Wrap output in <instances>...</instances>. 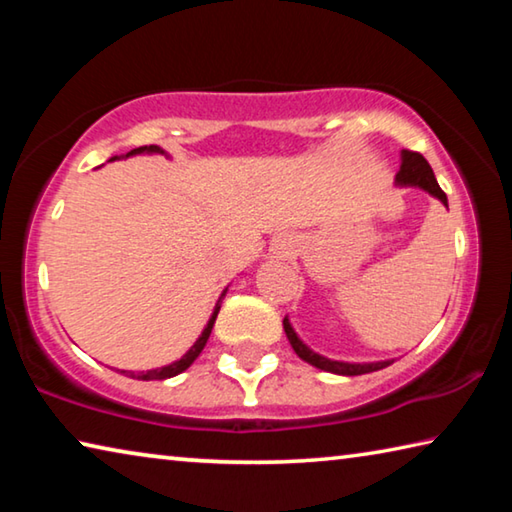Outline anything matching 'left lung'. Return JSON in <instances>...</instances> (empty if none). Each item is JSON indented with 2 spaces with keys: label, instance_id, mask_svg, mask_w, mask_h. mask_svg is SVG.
Masks as SVG:
<instances>
[{
  "label": "left lung",
  "instance_id": "left-lung-1",
  "mask_svg": "<svg viewBox=\"0 0 512 512\" xmlns=\"http://www.w3.org/2000/svg\"><path fill=\"white\" fill-rule=\"evenodd\" d=\"M395 185L397 187H418L424 189V192H429L433 198H438L440 203L447 207V196L443 189H440L436 176H433V169L429 167V162L422 158L420 153L415 151H402V164H400V171H397L395 176ZM284 332H287V339L291 343V348L296 350L298 357L302 361L311 363L314 368H320L325 372H334V375H343V377H354V375H366V372H375L381 370L386 366H391L393 359H386V361H370V363H348V361H334V359H327L323 354H318L300 341V336L296 334V329L291 327L289 318H284Z\"/></svg>",
  "mask_w": 512,
  "mask_h": 512
}]
</instances>
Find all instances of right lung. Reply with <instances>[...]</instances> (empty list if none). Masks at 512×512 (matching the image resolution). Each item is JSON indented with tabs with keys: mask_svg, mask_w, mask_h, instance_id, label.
Masks as SVG:
<instances>
[{
	"mask_svg": "<svg viewBox=\"0 0 512 512\" xmlns=\"http://www.w3.org/2000/svg\"><path fill=\"white\" fill-rule=\"evenodd\" d=\"M167 155V151H162L160 146H155V144H151V146H140V149H133V151H128L126 155H119V158H131V155ZM117 155L115 158H110V162L112 160H119ZM228 291V289H225ZM225 291L221 293V298H219V302H216V307H214V311H212V316H210V320H207V325H205V329L201 332V336H198L196 339V343L192 345V348H189L183 357H180L178 361H173V363H169V366H162V368H155V370H142V372H133V370H121V372H126V375H131L133 379H144V381H151V379H169V377H176V375H180V372H185L189 366H192V363L196 361V357L198 354L203 352V348H205V343H207V339H210V334H212V327H214V320H216V316H219V309H221V300H223V296H225Z\"/></svg>",
	"mask_w": 512,
	"mask_h": 512,
	"instance_id": "add662e5",
	"label": "right lung"
}]
</instances>
